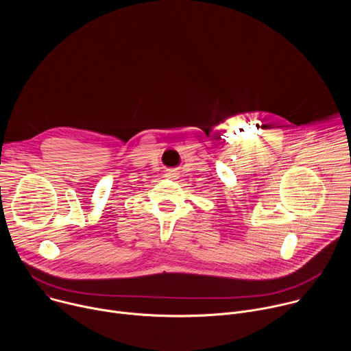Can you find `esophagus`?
<instances>
[{"instance_id":"34e87169","label":"esophagus","mask_w":351,"mask_h":351,"mask_svg":"<svg viewBox=\"0 0 351 351\" xmlns=\"http://www.w3.org/2000/svg\"><path fill=\"white\" fill-rule=\"evenodd\" d=\"M165 176L168 178V179H178L179 176H180V171H179V168H172V169H167V172H165Z\"/></svg>"}]
</instances>
